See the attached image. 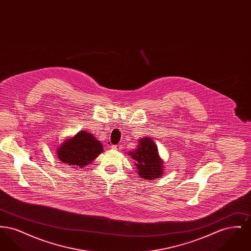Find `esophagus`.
Returning a JSON list of instances; mask_svg holds the SVG:
<instances>
[{
	"label": "esophagus",
	"mask_w": 251,
	"mask_h": 251,
	"mask_svg": "<svg viewBox=\"0 0 251 251\" xmlns=\"http://www.w3.org/2000/svg\"><path fill=\"white\" fill-rule=\"evenodd\" d=\"M112 149L115 150V151H121L122 146L121 145H115V146H112Z\"/></svg>",
	"instance_id": "obj_1"
}]
</instances>
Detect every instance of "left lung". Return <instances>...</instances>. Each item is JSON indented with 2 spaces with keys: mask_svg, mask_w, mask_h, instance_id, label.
<instances>
[{
  "mask_svg": "<svg viewBox=\"0 0 251 251\" xmlns=\"http://www.w3.org/2000/svg\"><path fill=\"white\" fill-rule=\"evenodd\" d=\"M138 142L137 148L129 152V155L135 161L138 175L144 179L161 177L164 173V162L159 156L156 144L150 137H144Z\"/></svg>",
  "mask_w": 251,
  "mask_h": 251,
  "instance_id": "1",
  "label": "left lung"
}]
</instances>
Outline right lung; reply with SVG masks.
<instances>
[{"label": "right lung", "mask_w": 251, "mask_h": 251, "mask_svg": "<svg viewBox=\"0 0 251 251\" xmlns=\"http://www.w3.org/2000/svg\"><path fill=\"white\" fill-rule=\"evenodd\" d=\"M102 151V145L92 133L80 131L60 145L57 157L64 164L82 168L91 164Z\"/></svg>", "instance_id": "1"}]
</instances>
